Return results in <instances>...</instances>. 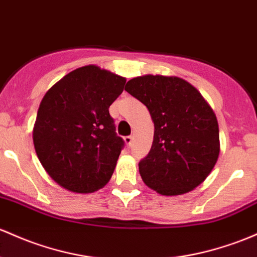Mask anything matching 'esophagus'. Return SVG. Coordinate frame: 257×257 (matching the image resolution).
<instances>
[{
    "label": "esophagus",
    "instance_id": "obj_1",
    "mask_svg": "<svg viewBox=\"0 0 257 257\" xmlns=\"http://www.w3.org/2000/svg\"><path fill=\"white\" fill-rule=\"evenodd\" d=\"M123 140H124V143H125V145L128 146V148H131L132 144H133V138H132V137H124Z\"/></svg>",
    "mask_w": 257,
    "mask_h": 257
}]
</instances>
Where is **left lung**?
Wrapping results in <instances>:
<instances>
[{"instance_id": "8db88e82", "label": "left lung", "mask_w": 257, "mask_h": 257, "mask_svg": "<svg viewBox=\"0 0 257 257\" xmlns=\"http://www.w3.org/2000/svg\"><path fill=\"white\" fill-rule=\"evenodd\" d=\"M124 90L148 107L155 125L151 150L139 163L144 183L165 196L194 190L221 150L213 109L196 87L176 75L145 74L131 79Z\"/></svg>"}]
</instances>
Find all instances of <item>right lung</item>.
I'll list each match as a JSON object with an SVG mask.
<instances>
[{
	"mask_svg": "<svg viewBox=\"0 0 257 257\" xmlns=\"http://www.w3.org/2000/svg\"><path fill=\"white\" fill-rule=\"evenodd\" d=\"M126 79L95 64L80 67L42 97L33 129L38 159L66 190L94 193L111 179L123 148L109 106Z\"/></svg>",
	"mask_w": 257,
	"mask_h": 257,
	"instance_id": "1",
	"label": "right lung"
}]
</instances>
